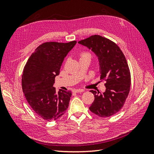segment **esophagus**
Returning a JSON list of instances; mask_svg holds the SVG:
<instances>
[{
	"label": "esophagus",
	"instance_id": "34e87169",
	"mask_svg": "<svg viewBox=\"0 0 154 154\" xmlns=\"http://www.w3.org/2000/svg\"><path fill=\"white\" fill-rule=\"evenodd\" d=\"M83 91H84V90H83V89H74L73 92H82Z\"/></svg>",
	"mask_w": 154,
	"mask_h": 154
}]
</instances>
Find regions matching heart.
Wrapping results in <instances>:
<instances>
[{
	"label": "heart",
	"mask_w": 154,
	"mask_h": 154,
	"mask_svg": "<svg viewBox=\"0 0 154 154\" xmlns=\"http://www.w3.org/2000/svg\"><path fill=\"white\" fill-rule=\"evenodd\" d=\"M82 57H89L91 58V54L88 52H83L81 54V58Z\"/></svg>",
	"instance_id": "heart-1"
}]
</instances>
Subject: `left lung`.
<instances>
[{"label": "left lung", "instance_id": "8db88e82", "mask_svg": "<svg viewBox=\"0 0 154 154\" xmlns=\"http://www.w3.org/2000/svg\"><path fill=\"white\" fill-rule=\"evenodd\" d=\"M91 49L98 58L100 80L106 83L105 92L91 91L94 101L89 107L100 117H109L123 106L130 92L131 77L127 60L118 45L100 35H92L78 42Z\"/></svg>", "mask_w": 154, "mask_h": 154}]
</instances>
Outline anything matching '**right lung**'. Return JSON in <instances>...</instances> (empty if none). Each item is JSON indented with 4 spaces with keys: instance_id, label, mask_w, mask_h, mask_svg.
Instances as JSON below:
<instances>
[{
    "instance_id": "right-lung-1",
    "label": "right lung",
    "mask_w": 154,
    "mask_h": 154,
    "mask_svg": "<svg viewBox=\"0 0 154 154\" xmlns=\"http://www.w3.org/2000/svg\"><path fill=\"white\" fill-rule=\"evenodd\" d=\"M76 44V41H72L41 44L32 53L24 68L23 92L32 109L44 120H57L68 108L71 91L60 89L57 92L53 84L65 57Z\"/></svg>"
}]
</instances>
